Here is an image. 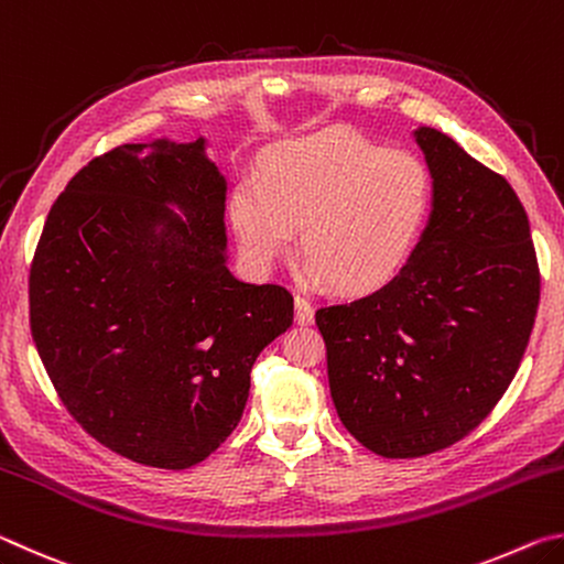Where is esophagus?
<instances>
[{
  "label": "esophagus",
  "mask_w": 564,
  "mask_h": 564,
  "mask_svg": "<svg viewBox=\"0 0 564 564\" xmlns=\"http://www.w3.org/2000/svg\"><path fill=\"white\" fill-rule=\"evenodd\" d=\"M295 323H299V326H308V323H313V305L308 299H303V295H295Z\"/></svg>",
  "instance_id": "34e87169"
}]
</instances>
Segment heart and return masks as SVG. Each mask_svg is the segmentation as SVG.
<instances>
[{
	"label": "heart",
	"mask_w": 564,
	"mask_h": 564,
	"mask_svg": "<svg viewBox=\"0 0 564 564\" xmlns=\"http://www.w3.org/2000/svg\"><path fill=\"white\" fill-rule=\"evenodd\" d=\"M431 208L433 176L423 159L333 131L275 147L261 181L236 186L228 214L253 263L279 261L301 228L311 279L366 293L408 261Z\"/></svg>",
	"instance_id": "1"
}]
</instances>
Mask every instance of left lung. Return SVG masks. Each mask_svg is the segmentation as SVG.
Masks as SVG:
<instances>
[{
    "label": "left lung",
    "mask_w": 564,
    "mask_h": 564,
    "mask_svg": "<svg viewBox=\"0 0 564 564\" xmlns=\"http://www.w3.org/2000/svg\"><path fill=\"white\" fill-rule=\"evenodd\" d=\"M433 212L400 273L323 305L330 398L368 451L420 457L473 433L518 373L540 269L518 194L443 131L420 127Z\"/></svg>",
    "instance_id": "1"
}]
</instances>
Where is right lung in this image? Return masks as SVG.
I'll use <instances>...</instances> for the list:
<instances>
[{
	"mask_svg": "<svg viewBox=\"0 0 564 564\" xmlns=\"http://www.w3.org/2000/svg\"><path fill=\"white\" fill-rule=\"evenodd\" d=\"M204 147L159 139L91 159L30 269L32 338L56 395L94 441L164 470L234 433L256 358L293 323L283 285L226 269V178Z\"/></svg>",
	"mask_w": 564,
	"mask_h": 564,
	"instance_id": "add662e5",
	"label": "right lung"
}]
</instances>
